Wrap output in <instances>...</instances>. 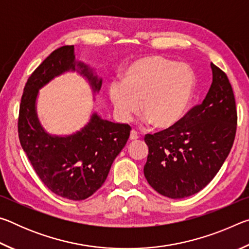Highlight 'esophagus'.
<instances>
[{
    "mask_svg": "<svg viewBox=\"0 0 249 249\" xmlns=\"http://www.w3.org/2000/svg\"><path fill=\"white\" fill-rule=\"evenodd\" d=\"M138 138V134H137V132L135 129H133V130H130V135H129V140L130 141H135V140H137Z\"/></svg>",
    "mask_w": 249,
    "mask_h": 249,
    "instance_id": "1",
    "label": "esophagus"
}]
</instances>
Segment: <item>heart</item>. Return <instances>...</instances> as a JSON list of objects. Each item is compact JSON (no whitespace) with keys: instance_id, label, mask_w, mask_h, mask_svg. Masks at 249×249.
<instances>
[{"instance_id":"1","label":"heart","mask_w":249,"mask_h":249,"mask_svg":"<svg viewBox=\"0 0 249 249\" xmlns=\"http://www.w3.org/2000/svg\"><path fill=\"white\" fill-rule=\"evenodd\" d=\"M195 87L196 77L189 66L148 56L132 62L122 74V83H111L108 94L122 120H130L142 102L146 123L168 129L184 116Z\"/></svg>"}]
</instances>
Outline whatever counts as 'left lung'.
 Listing matches in <instances>:
<instances>
[{
	"label": "left lung",
	"instance_id": "obj_1",
	"mask_svg": "<svg viewBox=\"0 0 249 249\" xmlns=\"http://www.w3.org/2000/svg\"><path fill=\"white\" fill-rule=\"evenodd\" d=\"M213 80L203 102L193 107L174 127L147 134L145 178L170 199L196 195L221 169L237 126L233 89L225 72L211 64Z\"/></svg>",
	"mask_w": 249,
	"mask_h": 249
}]
</instances>
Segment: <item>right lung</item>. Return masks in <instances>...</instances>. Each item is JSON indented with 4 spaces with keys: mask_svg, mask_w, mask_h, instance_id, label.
I'll return each instance as SVG.
<instances>
[{
    "mask_svg": "<svg viewBox=\"0 0 249 249\" xmlns=\"http://www.w3.org/2000/svg\"><path fill=\"white\" fill-rule=\"evenodd\" d=\"M78 71L99 92L102 79L83 62L75 61L74 46L49 54L28 78L19 105L18 137L34 170L54 195L80 201L102 187L116 156L127 142L128 124L113 123L93 113L84 127L68 136L48 134L36 112L38 91L54 77Z\"/></svg>",
    "mask_w": 249,
    "mask_h": 249,
    "instance_id": "1",
    "label": "right lung"
}]
</instances>
